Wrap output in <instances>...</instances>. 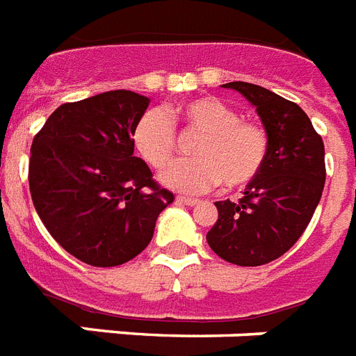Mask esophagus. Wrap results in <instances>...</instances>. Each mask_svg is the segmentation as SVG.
I'll use <instances>...</instances> for the list:
<instances>
[{
  "label": "esophagus",
  "instance_id": "esophagus-1",
  "mask_svg": "<svg viewBox=\"0 0 356 356\" xmlns=\"http://www.w3.org/2000/svg\"><path fill=\"white\" fill-rule=\"evenodd\" d=\"M177 203H183V205H188V207H194V205H200V200H196V197L179 196V197H177Z\"/></svg>",
  "mask_w": 356,
  "mask_h": 356
}]
</instances>
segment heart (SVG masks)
Returning <instances> with one entry per match:
<instances>
[{
	"mask_svg": "<svg viewBox=\"0 0 356 356\" xmlns=\"http://www.w3.org/2000/svg\"><path fill=\"white\" fill-rule=\"evenodd\" d=\"M179 124L184 134L200 140L192 149L196 160L181 162L162 175L168 188L203 194L224 181L229 188L250 184L263 170L268 153V136L261 124L243 121L237 110L214 97L186 100L164 115L159 110L145 113L136 124L134 145L154 170H164L177 153Z\"/></svg>",
	"mask_w": 356,
	"mask_h": 356,
	"instance_id": "obj_1",
	"label": "heart"
}]
</instances>
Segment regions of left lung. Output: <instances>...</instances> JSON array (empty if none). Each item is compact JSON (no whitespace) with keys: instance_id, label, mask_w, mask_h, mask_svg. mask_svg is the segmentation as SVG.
Here are the masks:
<instances>
[{"instance_id":"1","label":"left lung","mask_w":356,"mask_h":356,"mask_svg":"<svg viewBox=\"0 0 356 356\" xmlns=\"http://www.w3.org/2000/svg\"><path fill=\"white\" fill-rule=\"evenodd\" d=\"M256 108L268 136L267 160L238 202H216L207 243L222 259L257 267L284 256L310 224L325 186V145L302 108L261 86L229 81Z\"/></svg>"}]
</instances>
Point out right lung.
<instances>
[{
	"label": "right lung",
	"instance_id": "obj_1",
	"mask_svg": "<svg viewBox=\"0 0 356 356\" xmlns=\"http://www.w3.org/2000/svg\"><path fill=\"white\" fill-rule=\"evenodd\" d=\"M147 106L134 91H106L61 104L33 138L37 214L70 256L93 267L123 265L145 250L173 202L134 156L132 134Z\"/></svg>",
	"mask_w": 356,
	"mask_h": 356
}]
</instances>
